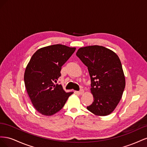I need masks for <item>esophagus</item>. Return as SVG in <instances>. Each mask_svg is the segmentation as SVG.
<instances>
[{
    "instance_id": "obj_1",
    "label": "esophagus",
    "mask_w": 147,
    "mask_h": 147,
    "mask_svg": "<svg viewBox=\"0 0 147 147\" xmlns=\"http://www.w3.org/2000/svg\"><path fill=\"white\" fill-rule=\"evenodd\" d=\"M78 94H80V95H82L83 93H84V90H81L80 91H78Z\"/></svg>"
}]
</instances>
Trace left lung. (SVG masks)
I'll return each mask as SVG.
<instances>
[{"label": "left lung", "instance_id": "8db88e82", "mask_svg": "<svg viewBox=\"0 0 147 147\" xmlns=\"http://www.w3.org/2000/svg\"><path fill=\"white\" fill-rule=\"evenodd\" d=\"M76 55L88 67L94 102L87 109L97 116L112 113L121 100L126 81L118 55L109 48L92 45L79 48Z\"/></svg>", "mask_w": 147, "mask_h": 147}]
</instances>
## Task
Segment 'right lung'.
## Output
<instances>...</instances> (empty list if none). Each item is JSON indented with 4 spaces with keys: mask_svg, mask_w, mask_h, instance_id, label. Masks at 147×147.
Listing matches in <instances>:
<instances>
[{
    "mask_svg": "<svg viewBox=\"0 0 147 147\" xmlns=\"http://www.w3.org/2000/svg\"><path fill=\"white\" fill-rule=\"evenodd\" d=\"M76 48L61 44L38 49L26 67L24 80L29 98L38 112L51 116L64 107L73 92H66L56 84L61 76V67Z\"/></svg>",
    "mask_w": 147,
    "mask_h": 147,
    "instance_id": "right-lung-1",
    "label": "right lung"
}]
</instances>
